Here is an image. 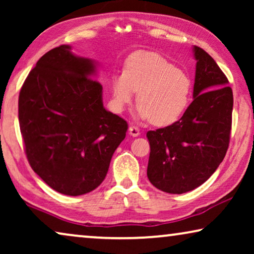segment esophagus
Listing matches in <instances>:
<instances>
[{"label": "esophagus", "instance_id": "34e87169", "mask_svg": "<svg viewBox=\"0 0 254 254\" xmlns=\"http://www.w3.org/2000/svg\"><path fill=\"white\" fill-rule=\"evenodd\" d=\"M128 131H129V134L134 137L140 135V129H138V128L135 127V126H129V128H128Z\"/></svg>", "mask_w": 254, "mask_h": 254}]
</instances>
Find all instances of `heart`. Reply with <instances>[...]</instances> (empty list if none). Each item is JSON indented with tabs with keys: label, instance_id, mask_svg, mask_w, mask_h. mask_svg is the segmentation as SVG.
Segmentation results:
<instances>
[{
	"label": "heart",
	"instance_id": "1",
	"mask_svg": "<svg viewBox=\"0 0 254 254\" xmlns=\"http://www.w3.org/2000/svg\"><path fill=\"white\" fill-rule=\"evenodd\" d=\"M192 82L182 69L152 52H136L127 59L125 72L112 78L113 103L124 111L137 92L136 116L156 126L179 120L190 104Z\"/></svg>",
	"mask_w": 254,
	"mask_h": 254
}]
</instances>
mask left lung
<instances>
[{
    "instance_id": "1",
    "label": "left lung",
    "mask_w": 254,
    "mask_h": 254,
    "mask_svg": "<svg viewBox=\"0 0 254 254\" xmlns=\"http://www.w3.org/2000/svg\"><path fill=\"white\" fill-rule=\"evenodd\" d=\"M193 53V102L178 121L147 133V176L156 189L171 194L202 185L223 161L230 142L234 96L227 76L202 48L194 46Z\"/></svg>"
}]
</instances>
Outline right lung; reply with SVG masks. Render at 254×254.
Wrapping results in <instances>:
<instances>
[{
  "instance_id": "add662e5",
  "label": "right lung",
  "mask_w": 254,
  "mask_h": 254,
  "mask_svg": "<svg viewBox=\"0 0 254 254\" xmlns=\"http://www.w3.org/2000/svg\"><path fill=\"white\" fill-rule=\"evenodd\" d=\"M69 45L38 60L20 89L18 119L33 171L54 190L77 196L105 179L128 125L105 110L96 64Z\"/></svg>"
}]
</instances>
